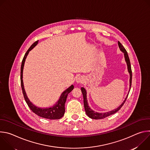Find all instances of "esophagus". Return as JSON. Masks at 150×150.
Returning <instances> with one entry per match:
<instances>
[{
  "instance_id": "1",
  "label": "esophagus",
  "mask_w": 150,
  "mask_h": 150,
  "mask_svg": "<svg viewBox=\"0 0 150 150\" xmlns=\"http://www.w3.org/2000/svg\"><path fill=\"white\" fill-rule=\"evenodd\" d=\"M83 81H84V79H83V78L82 76H81L77 77L76 79V82H78V83H82V82H83Z\"/></svg>"
}]
</instances>
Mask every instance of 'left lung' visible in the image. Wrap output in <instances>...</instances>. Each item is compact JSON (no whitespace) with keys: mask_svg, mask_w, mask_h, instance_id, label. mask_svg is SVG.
I'll return each mask as SVG.
<instances>
[{"mask_svg":"<svg viewBox=\"0 0 150 150\" xmlns=\"http://www.w3.org/2000/svg\"><path fill=\"white\" fill-rule=\"evenodd\" d=\"M118 45L120 49V50L123 52L124 55H125V60L126 62L127 63V69H128V72H129L130 74V89L131 90V84H132V69H131V63H130V60L129 58V56H128L126 50V49H125V47L122 45V44L119 41H118ZM81 91L82 93V95H83V104H84V108H85V112H86V114L87 115V116H88V117H90V118L93 119H104L106 117H108L110 115H112L115 113H116L117 112H118L122 107L123 106V105L124 104V103L126 101V100L128 96V94L127 96V97H126L125 100H124V101L122 103V104L119 106L118 108L112 111L107 112V113H97V112H95L94 111H93L91 109H90V107L88 106V103H87V93L86 91H85V88L82 87L81 88Z\"/></svg>","mask_w":150,"mask_h":150,"instance_id":"left-lung-1","label":"left lung"}]
</instances>
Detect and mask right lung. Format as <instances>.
<instances>
[{"mask_svg": "<svg viewBox=\"0 0 150 150\" xmlns=\"http://www.w3.org/2000/svg\"><path fill=\"white\" fill-rule=\"evenodd\" d=\"M38 41V40L36 41L31 46V47L28 49V50L25 53V54L24 56V58L23 59L22 64H21V88H22L23 93L24 97V99H25L26 103H27V104H28L29 108H30V109L34 113H35V114H36L37 115H38V116H39L41 117L48 119H51V120L59 119H60L61 117H63V116L64 115V113H65V104L67 98V96H68V94L74 88L73 85H72L70 87H69L68 89H67L65 91H64L62 94L59 101H57V103L53 107H52V108H46V109L38 108H37V107L33 105V104H32L31 102H30L29 99L28 98V97L26 95L25 90H24V85H23V68H24L25 60V59H26L29 52L31 50H32L37 45Z\"/></svg>", "mask_w": 150, "mask_h": 150, "instance_id": "obj_1", "label": "right lung"}]
</instances>
